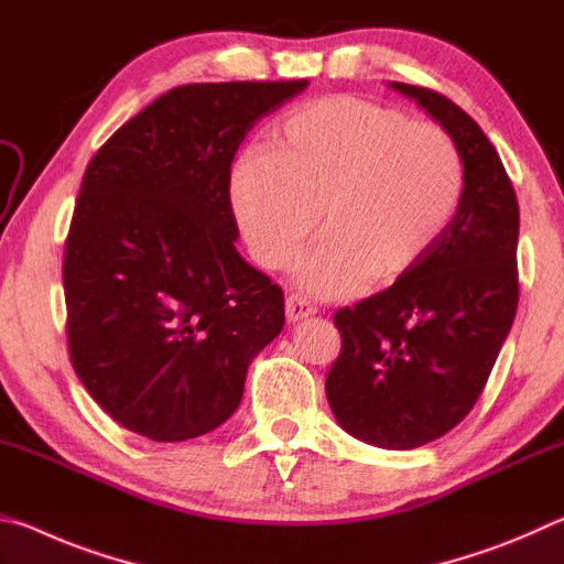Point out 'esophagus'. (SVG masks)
<instances>
[{"mask_svg":"<svg viewBox=\"0 0 564 564\" xmlns=\"http://www.w3.org/2000/svg\"><path fill=\"white\" fill-rule=\"evenodd\" d=\"M313 313H316V308H313L305 299H301V295L291 293L289 299H285V318H289V323H299L303 318L313 316Z\"/></svg>","mask_w":564,"mask_h":564,"instance_id":"esophagus-1","label":"esophagus"}]
</instances>
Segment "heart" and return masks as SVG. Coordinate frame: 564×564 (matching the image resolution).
Here are the masks:
<instances>
[{
    "label": "heart",
    "instance_id": "1",
    "mask_svg": "<svg viewBox=\"0 0 564 564\" xmlns=\"http://www.w3.org/2000/svg\"><path fill=\"white\" fill-rule=\"evenodd\" d=\"M273 147L236 159L228 196L248 251L285 269L318 231L299 281L321 299L356 293L368 275L403 279L433 251L463 202L465 166L451 133L380 104L330 97L291 111Z\"/></svg>",
    "mask_w": 564,
    "mask_h": 564
}]
</instances>
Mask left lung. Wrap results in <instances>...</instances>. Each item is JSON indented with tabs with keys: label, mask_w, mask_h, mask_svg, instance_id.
Masks as SVG:
<instances>
[{
	"label": "left lung",
	"mask_w": 564,
	"mask_h": 564,
	"mask_svg": "<svg viewBox=\"0 0 564 564\" xmlns=\"http://www.w3.org/2000/svg\"><path fill=\"white\" fill-rule=\"evenodd\" d=\"M390 89L451 133L463 202L413 271L336 313L343 346L326 395L352 437L413 451L453 431L488 383L518 311L520 208L498 151L457 104L400 82Z\"/></svg>",
	"instance_id": "1"
}]
</instances>
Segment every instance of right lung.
I'll return each instance as SVG.
<instances>
[{
	"label": "right lung",
	"mask_w": 564,
	"mask_h": 564,
	"mask_svg": "<svg viewBox=\"0 0 564 564\" xmlns=\"http://www.w3.org/2000/svg\"><path fill=\"white\" fill-rule=\"evenodd\" d=\"M305 87H176L89 161L64 248L66 338L84 388L127 431H214L281 333L283 291L236 251L228 181L253 123Z\"/></svg>",
	"instance_id": "right-lung-1"
}]
</instances>
